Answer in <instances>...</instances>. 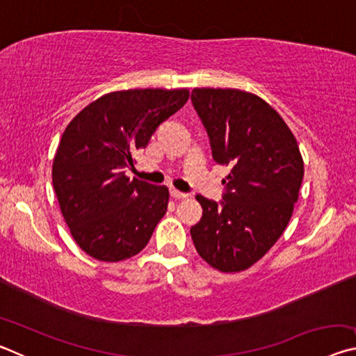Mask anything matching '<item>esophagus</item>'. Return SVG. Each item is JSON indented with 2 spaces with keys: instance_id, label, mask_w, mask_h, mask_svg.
<instances>
[{
  "instance_id": "obj_1",
  "label": "esophagus",
  "mask_w": 356,
  "mask_h": 356,
  "mask_svg": "<svg viewBox=\"0 0 356 356\" xmlns=\"http://www.w3.org/2000/svg\"><path fill=\"white\" fill-rule=\"evenodd\" d=\"M170 193H171V196L174 197V200H185V197L188 196V195H186V193H182V191L176 190V188H171Z\"/></svg>"
}]
</instances>
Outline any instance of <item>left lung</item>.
I'll use <instances>...</instances> for the list:
<instances>
[{
	"label": "left lung",
	"mask_w": 356,
	"mask_h": 356,
	"mask_svg": "<svg viewBox=\"0 0 356 356\" xmlns=\"http://www.w3.org/2000/svg\"><path fill=\"white\" fill-rule=\"evenodd\" d=\"M191 102L207 130L215 163L231 172L216 204L201 195L202 218L190 229L197 254L225 273L250 268L291 220L305 165L278 111L240 89L196 88Z\"/></svg>",
	"instance_id": "8db88e82"
}]
</instances>
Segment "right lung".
Segmentation results:
<instances>
[{"label": "right lung", "mask_w": 356, "mask_h": 356, "mask_svg": "<svg viewBox=\"0 0 356 356\" xmlns=\"http://www.w3.org/2000/svg\"><path fill=\"white\" fill-rule=\"evenodd\" d=\"M188 89H129L84 106L65 127L53 160V188L78 246L94 259L138 254L170 201L165 185L130 179L135 155L188 100Z\"/></svg>", "instance_id": "1"}]
</instances>
